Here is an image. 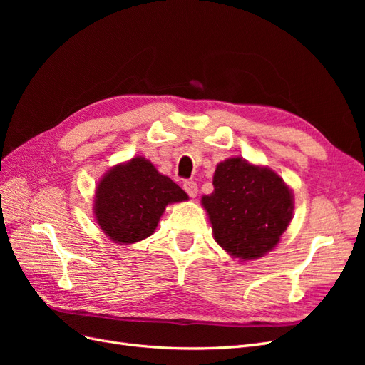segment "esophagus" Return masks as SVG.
I'll return each mask as SVG.
<instances>
[{"label": "esophagus", "instance_id": "obj_1", "mask_svg": "<svg viewBox=\"0 0 365 365\" xmlns=\"http://www.w3.org/2000/svg\"><path fill=\"white\" fill-rule=\"evenodd\" d=\"M182 187H184V190H185V193H187V195H189L190 197H196V195H197V184H196V181H192V180H187V181H184Z\"/></svg>", "mask_w": 365, "mask_h": 365}]
</instances>
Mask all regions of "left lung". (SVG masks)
Returning a JSON list of instances; mask_svg holds the SVG:
<instances>
[{
	"mask_svg": "<svg viewBox=\"0 0 365 365\" xmlns=\"http://www.w3.org/2000/svg\"><path fill=\"white\" fill-rule=\"evenodd\" d=\"M215 192L202 197L217 244L239 259H257L279 244L292 217V193L280 176L245 160L217 164Z\"/></svg>",
	"mask_w": 365,
	"mask_h": 365,
	"instance_id": "left-lung-1",
	"label": "left lung"
}]
</instances>
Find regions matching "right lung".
<instances>
[{"label": "right lung", "mask_w": 365, "mask_h": 365, "mask_svg": "<svg viewBox=\"0 0 365 365\" xmlns=\"http://www.w3.org/2000/svg\"><path fill=\"white\" fill-rule=\"evenodd\" d=\"M169 176L137 157L109 170L96 190V219L103 233L118 244H134L150 236L168 204L187 200Z\"/></svg>", "instance_id": "right-lung-1"}]
</instances>
